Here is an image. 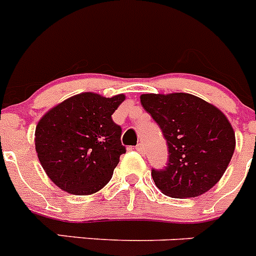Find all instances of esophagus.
I'll return each instance as SVG.
<instances>
[{"instance_id":"1","label":"esophagus","mask_w":256,"mask_h":256,"mask_svg":"<svg viewBox=\"0 0 256 256\" xmlns=\"http://www.w3.org/2000/svg\"><path fill=\"white\" fill-rule=\"evenodd\" d=\"M135 149L138 150V152H139L140 154H145V146H144V144H142V142H140V144L136 145Z\"/></svg>"}]
</instances>
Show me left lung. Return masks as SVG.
<instances>
[{
    "label": "left lung",
    "instance_id": "8db88e82",
    "mask_svg": "<svg viewBox=\"0 0 256 256\" xmlns=\"http://www.w3.org/2000/svg\"><path fill=\"white\" fill-rule=\"evenodd\" d=\"M140 101L168 144L166 166L152 170L155 186L173 198L197 197L211 190L235 150V132L228 117L190 93H146Z\"/></svg>",
    "mask_w": 256,
    "mask_h": 256
}]
</instances>
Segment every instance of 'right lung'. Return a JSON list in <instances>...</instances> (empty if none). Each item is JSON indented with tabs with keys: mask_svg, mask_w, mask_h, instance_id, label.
<instances>
[{
	"mask_svg": "<svg viewBox=\"0 0 256 256\" xmlns=\"http://www.w3.org/2000/svg\"><path fill=\"white\" fill-rule=\"evenodd\" d=\"M125 96L106 98L93 92L76 94L40 118L35 149L45 173L60 190L76 196L104 187L126 152L121 128L112 114Z\"/></svg>",
	"mask_w": 256,
	"mask_h": 256,
	"instance_id": "add662e5",
	"label": "right lung"
}]
</instances>
